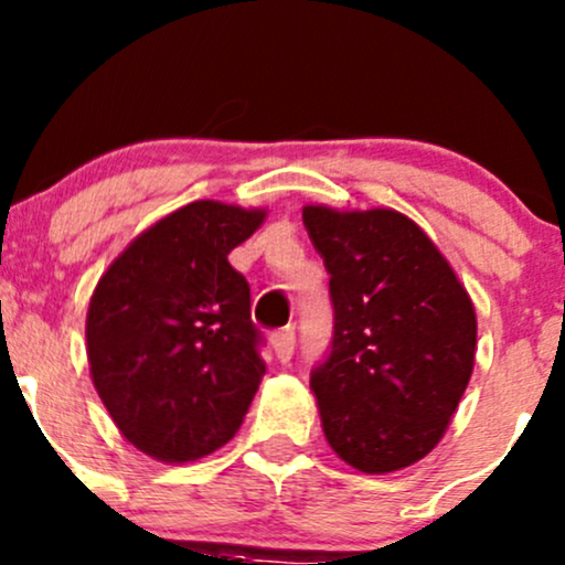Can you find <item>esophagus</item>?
<instances>
[{
	"mask_svg": "<svg viewBox=\"0 0 565 565\" xmlns=\"http://www.w3.org/2000/svg\"><path fill=\"white\" fill-rule=\"evenodd\" d=\"M270 345L276 351L278 362H289L295 353V332L292 330H281V332H273L270 334Z\"/></svg>",
	"mask_w": 565,
	"mask_h": 565,
	"instance_id": "1",
	"label": "esophagus"
}]
</instances>
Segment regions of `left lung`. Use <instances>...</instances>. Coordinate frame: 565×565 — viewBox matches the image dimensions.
<instances>
[{
    "instance_id": "left-lung-1",
    "label": "left lung",
    "mask_w": 565,
    "mask_h": 565,
    "mask_svg": "<svg viewBox=\"0 0 565 565\" xmlns=\"http://www.w3.org/2000/svg\"><path fill=\"white\" fill-rule=\"evenodd\" d=\"M330 273L332 351L311 373L330 448L388 475L437 448L475 370L472 297L443 252L394 209L302 206Z\"/></svg>"
}]
</instances>
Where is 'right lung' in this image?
Returning a JSON list of instances; mask_svg holds the SVG:
<instances>
[{"instance_id":"1","label":"right lung","mask_w":565,"mask_h":565,"mask_svg":"<svg viewBox=\"0 0 565 565\" xmlns=\"http://www.w3.org/2000/svg\"><path fill=\"white\" fill-rule=\"evenodd\" d=\"M265 216L192 201L136 235L98 278L85 319L90 377L141 454L195 461L244 424L265 362L249 284L227 254Z\"/></svg>"}]
</instances>
